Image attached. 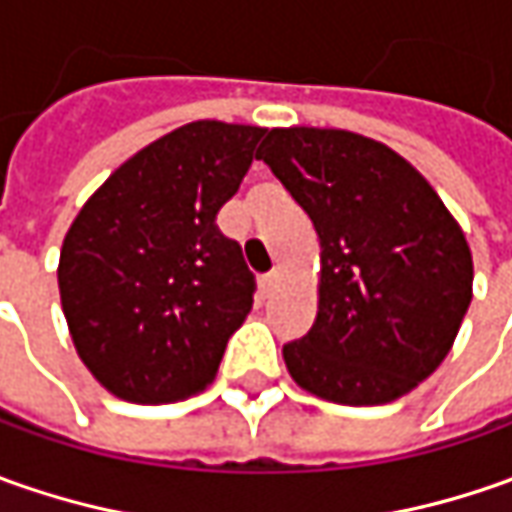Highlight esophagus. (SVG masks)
Masks as SVG:
<instances>
[{
    "label": "esophagus",
    "mask_w": 512,
    "mask_h": 512,
    "mask_svg": "<svg viewBox=\"0 0 512 512\" xmlns=\"http://www.w3.org/2000/svg\"><path fill=\"white\" fill-rule=\"evenodd\" d=\"M276 282H279V273H276V270H270V273H265V276L259 279V287H262V293H273V287H276Z\"/></svg>",
    "instance_id": "1"
}]
</instances>
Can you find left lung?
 I'll list each match as a JSON object with an SVG mask.
<instances>
[{"label": "left lung", "instance_id": "left-lung-1", "mask_svg": "<svg viewBox=\"0 0 512 512\" xmlns=\"http://www.w3.org/2000/svg\"><path fill=\"white\" fill-rule=\"evenodd\" d=\"M322 245L316 322L285 344L327 402L387 404L427 379L473 299V256L439 193L396 150L350 130L276 128L256 153Z\"/></svg>", "mask_w": 512, "mask_h": 512}]
</instances>
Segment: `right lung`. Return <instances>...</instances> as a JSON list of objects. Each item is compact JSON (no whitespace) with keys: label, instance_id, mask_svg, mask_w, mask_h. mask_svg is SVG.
Wrapping results in <instances>:
<instances>
[{"label":"right lung","instance_id":"obj_1","mask_svg":"<svg viewBox=\"0 0 512 512\" xmlns=\"http://www.w3.org/2000/svg\"><path fill=\"white\" fill-rule=\"evenodd\" d=\"M265 128L190 122L150 142L90 196L59 253L79 359L113 396L170 404L213 382L256 279L216 213Z\"/></svg>","mask_w":512,"mask_h":512}]
</instances>
